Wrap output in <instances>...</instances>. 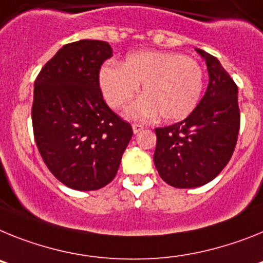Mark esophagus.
<instances>
[{
  "label": "esophagus",
  "mask_w": 263,
  "mask_h": 263,
  "mask_svg": "<svg viewBox=\"0 0 263 263\" xmlns=\"http://www.w3.org/2000/svg\"><path fill=\"white\" fill-rule=\"evenodd\" d=\"M143 128H144V127H143L141 124H136V123H135V124H132V131H134V134H139V132H140Z\"/></svg>",
  "instance_id": "esophagus-1"
}]
</instances>
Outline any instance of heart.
Returning a JSON list of instances; mask_svg holds the SVG:
<instances>
[{
	"mask_svg": "<svg viewBox=\"0 0 263 263\" xmlns=\"http://www.w3.org/2000/svg\"><path fill=\"white\" fill-rule=\"evenodd\" d=\"M100 90L111 108H120L138 92L143 97L125 109L131 119H152L160 114L165 122L186 118L197 106L204 72L195 59L171 51H138L122 66L100 68Z\"/></svg>",
	"mask_w": 263,
	"mask_h": 263,
	"instance_id": "heart-1",
	"label": "heart"
}]
</instances>
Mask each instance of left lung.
I'll return each mask as SVG.
<instances>
[{"mask_svg":"<svg viewBox=\"0 0 263 263\" xmlns=\"http://www.w3.org/2000/svg\"><path fill=\"white\" fill-rule=\"evenodd\" d=\"M196 51L209 74L205 95L182 122L155 129V165L160 177L175 188L212 181L229 163L238 138V87L216 57Z\"/></svg>","mask_w":263,"mask_h":263,"instance_id":"1","label":"left lung"}]
</instances>
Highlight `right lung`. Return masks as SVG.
<instances>
[{"instance_id": "add662e5", "label": "right lung", "mask_w": 263, "mask_h": 263, "mask_svg": "<svg viewBox=\"0 0 263 263\" xmlns=\"http://www.w3.org/2000/svg\"><path fill=\"white\" fill-rule=\"evenodd\" d=\"M112 57L103 41L65 45L34 83L31 120L43 161L75 191H97L114 180L132 127L106 104L100 66Z\"/></svg>"}]
</instances>
